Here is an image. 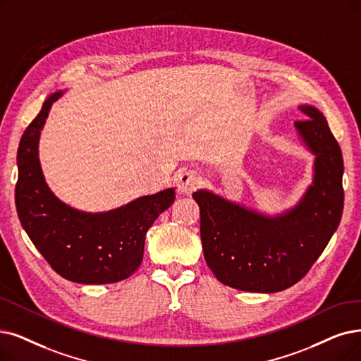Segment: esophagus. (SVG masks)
Instances as JSON below:
<instances>
[{"label":"esophagus","mask_w":361,"mask_h":361,"mask_svg":"<svg viewBox=\"0 0 361 361\" xmlns=\"http://www.w3.org/2000/svg\"><path fill=\"white\" fill-rule=\"evenodd\" d=\"M176 183L180 192L191 194L200 183V178L192 170H180L176 176Z\"/></svg>","instance_id":"obj_1"}]
</instances>
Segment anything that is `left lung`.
Wrapping results in <instances>:
<instances>
[{
    "label": "left lung",
    "mask_w": 361,
    "mask_h": 361,
    "mask_svg": "<svg viewBox=\"0 0 361 361\" xmlns=\"http://www.w3.org/2000/svg\"><path fill=\"white\" fill-rule=\"evenodd\" d=\"M295 124L315 158V179L300 204L277 219L253 213L209 191L194 192L204 259L221 283L274 293L304 279L326 249L343 210V160L323 114L302 105Z\"/></svg>",
    "instance_id": "obj_1"
}]
</instances>
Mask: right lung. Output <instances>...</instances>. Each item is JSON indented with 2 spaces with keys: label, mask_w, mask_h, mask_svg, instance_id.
I'll use <instances>...</instances> for the list:
<instances>
[{
  "label": "right lung",
  "mask_w": 361,
  "mask_h": 361,
  "mask_svg": "<svg viewBox=\"0 0 361 361\" xmlns=\"http://www.w3.org/2000/svg\"><path fill=\"white\" fill-rule=\"evenodd\" d=\"M59 97L61 93H54L46 100L19 143L14 198L20 224L42 257L63 279L81 284L126 280L139 268L147 231L170 207L175 191L140 197L100 214L74 210L57 200L42 178L38 137L51 104Z\"/></svg>",
  "instance_id": "obj_1"
}]
</instances>
